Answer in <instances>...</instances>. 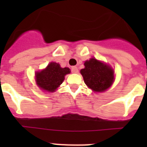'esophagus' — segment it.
I'll list each match as a JSON object with an SVG mask.
<instances>
[{"label": "esophagus", "mask_w": 147, "mask_h": 147, "mask_svg": "<svg viewBox=\"0 0 147 147\" xmlns=\"http://www.w3.org/2000/svg\"><path fill=\"white\" fill-rule=\"evenodd\" d=\"M71 71H72L73 73H78V68L76 66H73V67H71Z\"/></svg>", "instance_id": "obj_1"}]
</instances>
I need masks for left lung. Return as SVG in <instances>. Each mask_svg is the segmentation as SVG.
<instances>
[{
	"instance_id": "obj_1",
	"label": "left lung",
	"mask_w": 147,
	"mask_h": 147,
	"mask_svg": "<svg viewBox=\"0 0 147 147\" xmlns=\"http://www.w3.org/2000/svg\"><path fill=\"white\" fill-rule=\"evenodd\" d=\"M85 68L80 71L85 83L95 92L105 91L114 80L113 70L108 65L92 58L85 62Z\"/></svg>"
}]
</instances>
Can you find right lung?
<instances>
[{
  "instance_id": "right-lung-1",
  "label": "right lung",
  "mask_w": 147,
  "mask_h": 147,
  "mask_svg": "<svg viewBox=\"0 0 147 147\" xmlns=\"http://www.w3.org/2000/svg\"><path fill=\"white\" fill-rule=\"evenodd\" d=\"M71 72L68 67H61L57 62H51L45 70L36 73V81L42 90L55 91L62 83L65 76Z\"/></svg>"
}]
</instances>
